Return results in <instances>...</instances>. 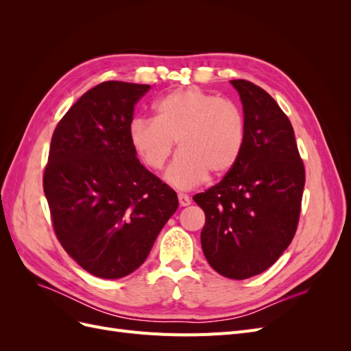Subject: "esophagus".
<instances>
[{
    "label": "esophagus",
    "instance_id": "esophagus-1",
    "mask_svg": "<svg viewBox=\"0 0 351 351\" xmlns=\"http://www.w3.org/2000/svg\"><path fill=\"white\" fill-rule=\"evenodd\" d=\"M190 202H192V200H190V197L187 195L178 193V204H180V206H189Z\"/></svg>",
    "mask_w": 351,
    "mask_h": 351
}]
</instances>
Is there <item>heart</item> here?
<instances>
[{
    "label": "heart",
    "instance_id": "heart-1",
    "mask_svg": "<svg viewBox=\"0 0 351 351\" xmlns=\"http://www.w3.org/2000/svg\"><path fill=\"white\" fill-rule=\"evenodd\" d=\"M152 110L154 120L132 121L130 143L141 161L158 171L177 141L180 154L165 176L169 184L193 189L209 171L221 176L237 164L246 142V120L234 101L190 86L167 93Z\"/></svg>",
    "mask_w": 351,
    "mask_h": 351
}]
</instances>
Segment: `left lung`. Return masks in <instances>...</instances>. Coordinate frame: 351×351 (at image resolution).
I'll return each mask as SVG.
<instances>
[{
  "label": "left lung",
  "instance_id": "1",
  "mask_svg": "<svg viewBox=\"0 0 351 351\" xmlns=\"http://www.w3.org/2000/svg\"><path fill=\"white\" fill-rule=\"evenodd\" d=\"M231 84L243 104L246 142L226 177L193 200L205 212L200 243L208 263L222 277L246 280L272 267L289 247L306 176L280 105L252 82Z\"/></svg>",
  "mask_w": 351,
  "mask_h": 351
}]
</instances>
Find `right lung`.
<instances>
[{
    "label": "right lung",
    "mask_w": 351,
    "mask_h": 351,
    "mask_svg": "<svg viewBox=\"0 0 351 351\" xmlns=\"http://www.w3.org/2000/svg\"><path fill=\"white\" fill-rule=\"evenodd\" d=\"M149 84L104 82L57 124L44 192L61 246L95 277L123 278L146 261L178 208L174 190L141 164L133 110Z\"/></svg>",
    "instance_id": "right-lung-1"
}]
</instances>
